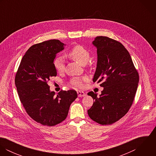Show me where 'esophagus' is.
<instances>
[{"label":"esophagus","instance_id":"esophagus-1","mask_svg":"<svg viewBox=\"0 0 156 156\" xmlns=\"http://www.w3.org/2000/svg\"><path fill=\"white\" fill-rule=\"evenodd\" d=\"M77 95H78V97H84V96L86 95V94L83 91L78 90L77 91Z\"/></svg>","mask_w":156,"mask_h":156}]
</instances>
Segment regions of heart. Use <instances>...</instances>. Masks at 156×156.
Segmentation results:
<instances>
[{"label": "heart", "mask_w": 156, "mask_h": 156, "mask_svg": "<svg viewBox=\"0 0 156 156\" xmlns=\"http://www.w3.org/2000/svg\"><path fill=\"white\" fill-rule=\"evenodd\" d=\"M69 57L78 62L82 65L86 64L89 59L90 54L89 51L81 45H74L68 53ZM53 66L56 71L58 73H61L64 70V61L62 57L58 56L53 61ZM86 80V78L80 79L74 77L70 80L69 83L74 87L82 88L83 87V82Z\"/></svg>", "instance_id": "1"}]
</instances>
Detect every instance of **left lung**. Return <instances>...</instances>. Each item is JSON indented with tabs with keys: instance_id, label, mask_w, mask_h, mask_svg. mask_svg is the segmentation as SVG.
I'll use <instances>...</instances> for the list:
<instances>
[{
	"instance_id": "left-lung-1",
	"label": "left lung",
	"mask_w": 156,
	"mask_h": 156,
	"mask_svg": "<svg viewBox=\"0 0 156 156\" xmlns=\"http://www.w3.org/2000/svg\"><path fill=\"white\" fill-rule=\"evenodd\" d=\"M97 49V64L93 78L104 88L101 95L90 91L94 102L88 110L90 118L111 125L122 118L132 106L139 83V74L131 56L119 41L99 36L92 42Z\"/></svg>"
}]
</instances>
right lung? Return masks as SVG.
<instances>
[{"label": "right lung", "instance_id": "right-lung-1", "mask_svg": "<svg viewBox=\"0 0 156 156\" xmlns=\"http://www.w3.org/2000/svg\"><path fill=\"white\" fill-rule=\"evenodd\" d=\"M66 45L50 40L32 45L26 52L15 77L20 101L29 116L47 126H56L66 119L71 104L77 97L74 89L61 90L57 95L47 82L56 76L53 61Z\"/></svg>", "mask_w": 156, "mask_h": 156}]
</instances>
